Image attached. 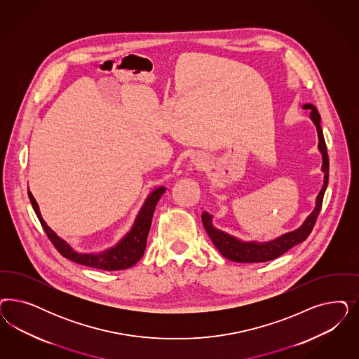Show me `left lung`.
Segmentation results:
<instances>
[{
  "mask_svg": "<svg viewBox=\"0 0 359 359\" xmlns=\"http://www.w3.org/2000/svg\"><path fill=\"white\" fill-rule=\"evenodd\" d=\"M304 109H311V118L317 128L318 133V149L323 154V172H324V185L321 191L318 193L317 199H316V208L313 210L312 214L305 219L302 226L299 227L296 231L288 232L281 235L278 239L266 242V243H256V242H242L231 235L226 232L220 231L212 226V217L203 211L202 214V223L205 226V230L208 233L210 239L212 241L214 245L219 250L220 254L223 255L226 259L236 262V263H260V262H268L273 260L278 256L285 254L292 247L296 244L304 242L309 233L312 232L313 227L316 224L317 217L321 211L323 206V199H324L325 190L329 181V157H327V151H326V144H325L324 133L323 128L320 126L321 123V116L318 114L317 108L313 104L304 105Z\"/></svg>",
  "mask_w": 359,
  "mask_h": 359,
  "instance_id": "8db88e82",
  "label": "left lung"
}]
</instances>
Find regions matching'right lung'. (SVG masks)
<instances>
[{"label":"right lung","mask_w":359,"mask_h":359,"mask_svg":"<svg viewBox=\"0 0 359 359\" xmlns=\"http://www.w3.org/2000/svg\"><path fill=\"white\" fill-rule=\"evenodd\" d=\"M165 193V187H157L154 191H151V196L147 198L142 208L140 210L139 215L135 220L133 227L130 231L116 244L115 247L107 250L100 254H79L74 251L69 244L59 238L55 232L53 231L46 224V222L42 218L38 203L35 202L34 197L30 191H27L32 206L34 208L35 214L41 222L43 230L46 232L47 238L54 244V247L58 250L59 254L67 257L71 262L78 263L81 266H91L96 269L103 271H118V269H127L135 266L140 259L142 257L145 247H147V239L148 233L151 230V218L157 202L160 201L162 194Z\"/></svg>","instance_id":"right-lung-1"}]
</instances>
